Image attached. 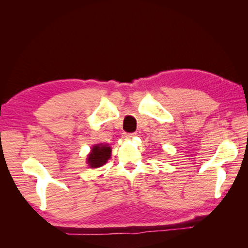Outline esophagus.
<instances>
[{
  "label": "esophagus",
  "mask_w": 248,
  "mask_h": 248,
  "mask_svg": "<svg viewBox=\"0 0 248 248\" xmlns=\"http://www.w3.org/2000/svg\"><path fill=\"white\" fill-rule=\"evenodd\" d=\"M134 136H136V132H133V133L124 132L123 133V138H124V139H131V138H133Z\"/></svg>",
  "instance_id": "obj_1"
}]
</instances>
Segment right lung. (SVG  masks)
Returning <instances> with one entry per match:
<instances>
[{
    "label": "right lung",
    "mask_w": 248,
    "mask_h": 248,
    "mask_svg": "<svg viewBox=\"0 0 248 248\" xmlns=\"http://www.w3.org/2000/svg\"><path fill=\"white\" fill-rule=\"evenodd\" d=\"M111 149L108 145H102L97 144L94 145V148L92 149V152L90 153L89 157H87V163L91 167H99L103 166L105 163L108 161V158L110 157Z\"/></svg>",
    "instance_id": "right-lung-1"
}]
</instances>
